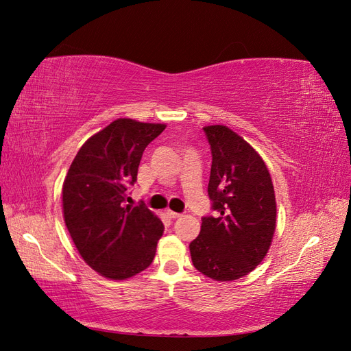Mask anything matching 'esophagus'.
<instances>
[{
	"label": "esophagus",
	"mask_w": 351,
	"mask_h": 351,
	"mask_svg": "<svg viewBox=\"0 0 351 351\" xmlns=\"http://www.w3.org/2000/svg\"><path fill=\"white\" fill-rule=\"evenodd\" d=\"M165 214H167L168 218H171V219H176V218L182 217V214H178V212H174V210H169V209L165 210Z\"/></svg>",
	"instance_id": "obj_1"
}]
</instances>
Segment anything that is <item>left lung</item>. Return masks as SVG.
Wrapping results in <instances>:
<instances>
[{"instance_id":"left-lung-1","label":"left lung","mask_w":351,"mask_h":351,"mask_svg":"<svg viewBox=\"0 0 351 351\" xmlns=\"http://www.w3.org/2000/svg\"><path fill=\"white\" fill-rule=\"evenodd\" d=\"M212 165L208 195L217 215L202 218L190 243L195 268L217 281L252 272L269 250L277 204L267 165L253 147L226 125L204 127Z\"/></svg>"}]
</instances>
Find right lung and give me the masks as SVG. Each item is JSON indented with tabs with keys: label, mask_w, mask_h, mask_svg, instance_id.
Returning a JSON list of instances; mask_svg holds the SVG:
<instances>
[{
	"label": "right lung",
	"mask_w": 351,
	"mask_h": 351,
	"mask_svg": "<svg viewBox=\"0 0 351 351\" xmlns=\"http://www.w3.org/2000/svg\"><path fill=\"white\" fill-rule=\"evenodd\" d=\"M165 124L119 119L83 143L62 184V212L83 261L125 280L152 263L164 224L145 205H124L145 147Z\"/></svg>",
	"instance_id": "obj_1"
}]
</instances>
